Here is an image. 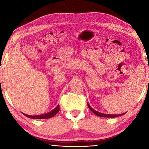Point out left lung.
I'll list each match as a JSON object with an SVG mask.
<instances>
[{
    "label": "left lung",
    "mask_w": 149,
    "mask_h": 149,
    "mask_svg": "<svg viewBox=\"0 0 149 149\" xmlns=\"http://www.w3.org/2000/svg\"><path fill=\"white\" fill-rule=\"evenodd\" d=\"M87 104H88V107H89V109L91 111L95 114L96 115L100 116V117H106V118H115V117L122 116L123 115V114H125V113H123V114H120V115H108V114H104V113H99L98 111H95L93 108H91V106L89 105V104L87 103Z\"/></svg>",
    "instance_id": "1"
}]
</instances>
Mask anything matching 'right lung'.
<instances>
[{
  "mask_svg": "<svg viewBox=\"0 0 149 149\" xmlns=\"http://www.w3.org/2000/svg\"><path fill=\"white\" fill-rule=\"evenodd\" d=\"M59 105L57 106L55 109H54L51 111H50L48 113L46 114H43V115H36V116H31V115H28L24 114V115L28 117V118H34V119H47V118H52L54 115H56L57 113L59 112Z\"/></svg>",
  "mask_w": 149,
  "mask_h": 149,
  "instance_id": "1",
  "label": "right lung"
}]
</instances>
